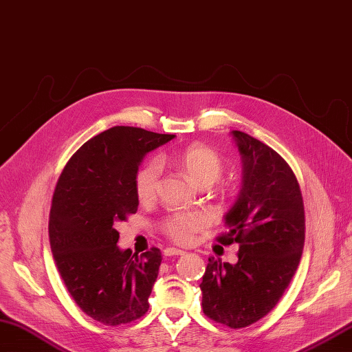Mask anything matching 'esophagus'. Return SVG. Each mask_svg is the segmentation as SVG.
<instances>
[{
  "mask_svg": "<svg viewBox=\"0 0 352 352\" xmlns=\"http://www.w3.org/2000/svg\"><path fill=\"white\" fill-rule=\"evenodd\" d=\"M184 251L183 250H178V248H165L164 250V256L170 257V256H183Z\"/></svg>",
  "mask_w": 352,
  "mask_h": 352,
  "instance_id": "1",
  "label": "esophagus"
}]
</instances>
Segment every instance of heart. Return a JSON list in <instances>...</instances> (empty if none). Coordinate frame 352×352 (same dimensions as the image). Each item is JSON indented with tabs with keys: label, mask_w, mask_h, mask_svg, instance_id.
Wrapping results in <instances>:
<instances>
[{
	"label": "heart",
	"mask_w": 352,
	"mask_h": 352,
	"mask_svg": "<svg viewBox=\"0 0 352 352\" xmlns=\"http://www.w3.org/2000/svg\"><path fill=\"white\" fill-rule=\"evenodd\" d=\"M170 160L175 162L186 175L201 187L217 183L224 173V162L221 156L215 150L202 146V144H193V146L179 150ZM160 162H165V159ZM160 162L156 159L147 162L135 175V192L142 204L153 202L159 193L162 177ZM205 226L206 217L202 212H175L164 220L162 230L174 242L188 244L193 239L195 233L202 230Z\"/></svg>",
	"instance_id": "b5f03b06"
}]
</instances>
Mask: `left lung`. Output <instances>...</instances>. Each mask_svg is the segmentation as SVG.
Returning <instances> with one entry per match:
<instances>
[{"label": "left lung", "instance_id": "left-lung-1", "mask_svg": "<svg viewBox=\"0 0 352 352\" xmlns=\"http://www.w3.org/2000/svg\"><path fill=\"white\" fill-rule=\"evenodd\" d=\"M242 157V187L224 215L217 241L239 244L238 262L208 258L202 276V309L230 329H242L275 308L300 262L305 208L287 162L262 141L232 131Z\"/></svg>", "mask_w": 352, "mask_h": 352}]
</instances>
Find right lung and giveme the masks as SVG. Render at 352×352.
<instances>
[{
	"mask_svg": "<svg viewBox=\"0 0 352 352\" xmlns=\"http://www.w3.org/2000/svg\"><path fill=\"white\" fill-rule=\"evenodd\" d=\"M174 137L114 126L85 142L58 179L49 217L53 258L80 309L105 326L148 311L162 253L120 250L116 224L138 210L135 175L144 156Z\"/></svg>",
	"mask_w": 352,
	"mask_h": 352,
	"instance_id": "add662e5",
	"label": "right lung"
}]
</instances>
